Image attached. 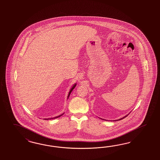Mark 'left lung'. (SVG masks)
Segmentation results:
<instances>
[{
    "mask_svg": "<svg viewBox=\"0 0 160 160\" xmlns=\"http://www.w3.org/2000/svg\"><path fill=\"white\" fill-rule=\"evenodd\" d=\"M128 115H127L126 116L123 117L122 118H120V119H118V120H114V121H117V120H121L122 119H123V118H126V117Z\"/></svg>",
    "mask_w": 160,
    "mask_h": 160,
    "instance_id": "left-lung-1",
    "label": "left lung"
}]
</instances>
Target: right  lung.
I'll use <instances>...</instances> for the list:
<instances>
[{
  "instance_id": "1",
  "label": "right lung",
  "mask_w": 160,
  "mask_h": 160,
  "mask_svg": "<svg viewBox=\"0 0 160 160\" xmlns=\"http://www.w3.org/2000/svg\"><path fill=\"white\" fill-rule=\"evenodd\" d=\"M76 84H74V85H73V87H72V88L70 89V92H68V97H69V96H70V93L72 92V90H73V89L74 88V87H76ZM63 114H64V113H63V114H62L61 115H59L57 117H53V118H48V119H44V120H50V119H53V118H58V117H60V116H63Z\"/></svg>"
}]
</instances>
